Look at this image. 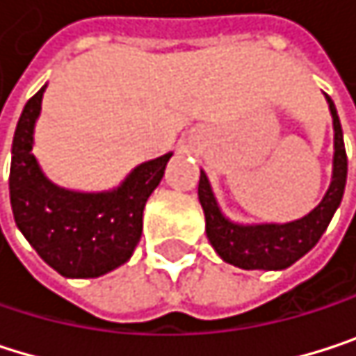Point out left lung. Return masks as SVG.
I'll return each mask as SVG.
<instances>
[{
    "instance_id": "8db88e82",
    "label": "left lung",
    "mask_w": 356,
    "mask_h": 356,
    "mask_svg": "<svg viewBox=\"0 0 356 356\" xmlns=\"http://www.w3.org/2000/svg\"><path fill=\"white\" fill-rule=\"evenodd\" d=\"M334 120V164L332 181L321 202L302 219L290 223H236L223 215L213 194L211 181L200 170L198 198L207 219V236L215 252L229 265L240 269L259 271H282L302 259L325 234L334 213L338 211L344 188H346V149L342 124L332 97L325 93Z\"/></svg>"
}]
</instances>
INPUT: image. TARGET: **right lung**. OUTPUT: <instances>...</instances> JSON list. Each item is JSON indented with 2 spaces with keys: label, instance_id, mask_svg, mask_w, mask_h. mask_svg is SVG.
Segmentation results:
<instances>
[{
  "label": "right lung",
  "instance_id": "obj_1",
  "mask_svg": "<svg viewBox=\"0 0 356 356\" xmlns=\"http://www.w3.org/2000/svg\"><path fill=\"white\" fill-rule=\"evenodd\" d=\"M43 85L24 106L10 164V202L18 229L37 254L64 277H99L124 265L143 227V209L158 188L172 152L137 164L108 192L56 186L33 156Z\"/></svg>",
  "mask_w": 356,
  "mask_h": 356
}]
</instances>
